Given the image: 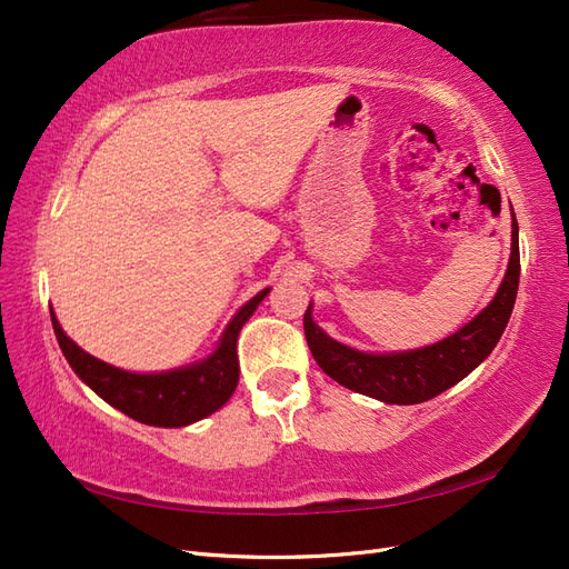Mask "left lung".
<instances>
[{"label":"left lung","instance_id":"1","mask_svg":"<svg viewBox=\"0 0 569 569\" xmlns=\"http://www.w3.org/2000/svg\"><path fill=\"white\" fill-rule=\"evenodd\" d=\"M520 284V237L512 213V244L506 278L493 301L458 332L432 347L401 353H366L327 337L313 322V306L303 316L308 349L325 375L351 391L370 399L412 406L435 399L441 391L458 385L485 360L501 339L510 320Z\"/></svg>","mask_w":569,"mask_h":569}]
</instances>
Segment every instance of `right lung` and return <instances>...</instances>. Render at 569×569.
<instances>
[{"label": "right lung", "instance_id": "1", "mask_svg": "<svg viewBox=\"0 0 569 569\" xmlns=\"http://www.w3.org/2000/svg\"><path fill=\"white\" fill-rule=\"evenodd\" d=\"M268 291L270 289L258 291L253 299L239 308L211 356L192 366L149 375L113 368L82 351L71 337H66L54 311L49 313L68 366L97 396L142 425L187 427L209 418L211 412L230 401L239 382L237 337L242 332L244 322L253 316L258 303L268 297Z\"/></svg>", "mask_w": 569, "mask_h": 569}]
</instances>
